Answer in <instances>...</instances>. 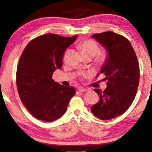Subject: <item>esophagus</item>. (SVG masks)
<instances>
[{
  "label": "esophagus",
  "mask_w": 152,
  "mask_h": 152,
  "mask_svg": "<svg viewBox=\"0 0 152 152\" xmlns=\"http://www.w3.org/2000/svg\"><path fill=\"white\" fill-rule=\"evenodd\" d=\"M78 91H80V92L83 93V92H86V91H87L88 90L86 88H83V87H78Z\"/></svg>",
  "instance_id": "obj_1"
}]
</instances>
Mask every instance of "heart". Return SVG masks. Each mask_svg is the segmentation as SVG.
Listing matches in <instances>:
<instances>
[{
    "label": "heart",
    "mask_w": 152,
    "mask_h": 152,
    "mask_svg": "<svg viewBox=\"0 0 152 152\" xmlns=\"http://www.w3.org/2000/svg\"><path fill=\"white\" fill-rule=\"evenodd\" d=\"M78 49L85 57L93 58L97 55V61L99 64H104L108 58V53L106 50H101L97 42L93 40H85L78 44Z\"/></svg>",
    "instance_id": "b5f03b06"
}]
</instances>
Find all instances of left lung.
<instances>
[{"label": "left lung", "instance_id": "left-lung-1", "mask_svg": "<svg viewBox=\"0 0 152 152\" xmlns=\"http://www.w3.org/2000/svg\"><path fill=\"white\" fill-rule=\"evenodd\" d=\"M106 49L108 58L100 70L105 74L107 87L103 91L95 88L99 102L91 107L101 120L119 116L131 106L138 88L140 71L135 52L126 38L113 32L92 35Z\"/></svg>", "mask_w": 152, "mask_h": 152}]
</instances>
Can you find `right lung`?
I'll list each match as a JSON object with an SVG mask.
<instances>
[{
    "mask_svg": "<svg viewBox=\"0 0 152 152\" xmlns=\"http://www.w3.org/2000/svg\"><path fill=\"white\" fill-rule=\"evenodd\" d=\"M76 38L47 34L34 38L24 49L17 68V87L21 102L36 118H59L75 95V88L59 85L52 76L62 67L64 53Z\"/></svg>",
    "mask_w": 152,
    "mask_h": 152,
    "instance_id": "right-lung-1",
    "label": "right lung"
}]
</instances>
